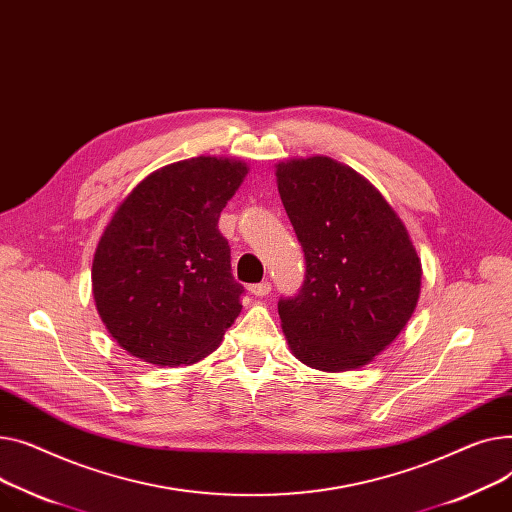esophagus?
I'll list each match as a JSON object with an SVG mask.
<instances>
[{
    "mask_svg": "<svg viewBox=\"0 0 512 512\" xmlns=\"http://www.w3.org/2000/svg\"><path fill=\"white\" fill-rule=\"evenodd\" d=\"M248 291L256 297H262V295H268L270 293V283L268 281H262V283H254L248 287Z\"/></svg>",
    "mask_w": 512,
    "mask_h": 512,
    "instance_id": "obj_1",
    "label": "esophagus"
}]
</instances>
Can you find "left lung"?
Returning a JSON list of instances; mask_svg holds the SVG:
<instances>
[{"mask_svg":"<svg viewBox=\"0 0 512 512\" xmlns=\"http://www.w3.org/2000/svg\"><path fill=\"white\" fill-rule=\"evenodd\" d=\"M277 186L306 258L302 289L279 299L287 343L316 370L366 366L417 306L409 233L366 177L330 157L279 163Z\"/></svg>","mask_w":512,"mask_h":512,"instance_id":"8db88e82","label":"left lung"}]
</instances>
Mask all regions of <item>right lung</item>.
I'll list each match as a JSON object with an SVG mask.
<instances>
[{"label":"right lung","instance_id":"right-lung-1","mask_svg":"<svg viewBox=\"0 0 512 512\" xmlns=\"http://www.w3.org/2000/svg\"><path fill=\"white\" fill-rule=\"evenodd\" d=\"M246 163L196 157L171 163L117 206L93 260V295L109 335L155 366H184L213 353L242 312L219 231Z\"/></svg>","mask_w":512,"mask_h":512}]
</instances>
